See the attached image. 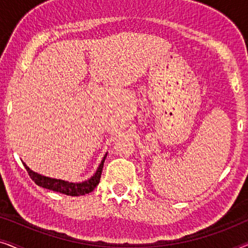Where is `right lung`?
Segmentation results:
<instances>
[{
    "instance_id": "add662e5",
    "label": "right lung",
    "mask_w": 248,
    "mask_h": 248,
    "mask_svg": "<svg viewBox=\"0 0 248 248\" xmlns=\"http://www.w3.org/2000/svg\"><path fill=\"white\" fill-rule=\"evenodd\" d=\"M106 155H105L103 160H101V164L99 165V167H98L97 171L94 172L93 177L82 183H70L66 181H62V179L46 177V176H43L40 174H37L35 171H32L31 169L25 164V162H23V166H25L27 171H28L30 178H31L38 186H42L44 188L50 189V191L62 193V194H65V195L79 196V195H84V194H88V193L93 192V189L97 187V185L99 184L101 171H103L104 162H105V159H106Z\"/></svg>"
}]
</instances>
